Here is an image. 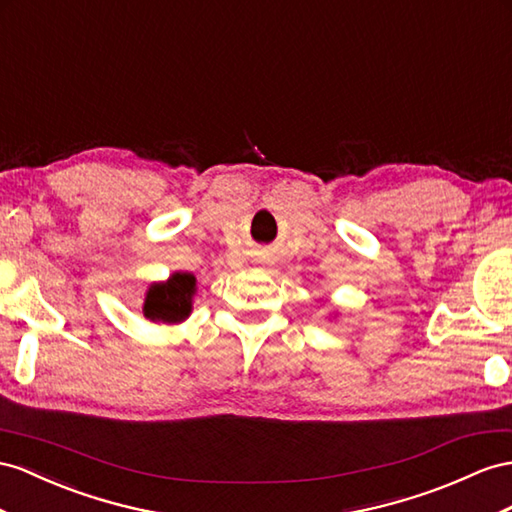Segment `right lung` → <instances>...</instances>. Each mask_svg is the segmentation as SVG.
I'll use <instances>...</instances> for the list:
<instances>
[{"mask_svg": "<svg viewBox=\"0 0 512 512\" xmlns=\"http://www.w3.org/2000/svg\"><path fill=\"white\" fill-rule=\"evenodd\" d=\"M196 292L194 274L175 272L166 283H153L144 296V318L151 322L177 324L192 311V296Z\"/></svg>", "mask_w": 512, "mask_h": 512, "instance_id": "1", "label": "right lung"}]
</instances>
